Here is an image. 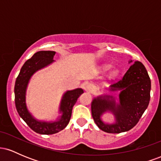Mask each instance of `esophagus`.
Here are the masks:
<instances>
[{
  "mask_svg": "<svg viewBox=\"0 0 161 161\" xmlns=\"http://www.w3.org/2000/svg\"><path fill=\"white\" fill-rule=\"evenodd\" d=\"M86 88L88 92H92L94 91V89H95V86H94L92 84H91V83H88V84L86 85Z\"/></svg>",
  "mask_w": 161,
  "mask_h": 161,
  "instance_id": "esophagus-1",
  "label": "esophagus"
}]
</instances>
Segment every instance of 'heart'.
I'll return each mask as SVG.
<instances>
[{"label":"heart","instance_id":"obj_1","mask_svg":"<svg viewBox=\"0 0 161 161\" xmlns=\"http://www.w3.org/2000/svg\"><path fill=\"white\" fill-rule=\"evenodd\" d=\"M111 67V65L110 64H103L100 66V70L101 72H106L107 70H108ZM119 75V69L118 68H114L112 70H110V72L108 74V79H114L116 78L118 75Z\"/></svg>","mask_w":161,"mask_h":161}]
</instances>
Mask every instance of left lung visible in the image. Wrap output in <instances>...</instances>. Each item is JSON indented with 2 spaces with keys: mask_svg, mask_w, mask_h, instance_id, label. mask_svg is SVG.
<instances>
[{
  "mask_svg": "<svg viewBox=\"0 0 161 161\" xmlns=\"http://www.w3.org/2000/svg\"><path fill=\"white\" fill-rule=\"evenodd\" d=\"M133 60H129V64ZM151 79L145 66L135 61L120 81L108 88L110 92H119L118 98L103 94L92 102V114L100 129L108 133H120L137 124L150 101ZM105 113L114 116V121L108 123L102 117Z\"/></svg>",
  "mask_w": 161,
  "mask_h": 161,
  "instance_id": "obj_1",
  "label": "left lung"
}]
</instances>
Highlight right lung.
Instances as JSON below:
<instances>
[{"mask_svg":"<svg viewBox=\"0 0 161 161\" xmlns=\"http://www.w3.org/2000/svg\"><path fill=\"white\" fill-rule=\"evenodd\" d=\"M55 51H40L32 58L25 61L16 79L15 94L16 108L20 117L33 131L42 135H52L66 128L70 120L72 110L78 97L83 93L82 88L67 90L63 94L58 108V116L52 120H41L35 117L29 110L26 104V92L29 83L33 75L38 70L47 67L55 62Z\"/></svg>","mask_w":161,"mask_h":161,"instance_id":"1","label":"right lung"}]
</instances>
